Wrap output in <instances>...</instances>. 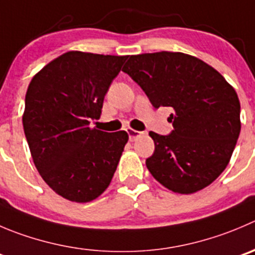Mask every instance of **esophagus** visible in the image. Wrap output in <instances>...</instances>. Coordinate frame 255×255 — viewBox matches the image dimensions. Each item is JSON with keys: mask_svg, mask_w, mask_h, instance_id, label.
I'll return each instance as SVG.
<instances>
[{"mask_svg": "<svg viewBox=\"0 0 255 255\" xmlns=\"http://www.w3.org/2000/svg\"><path fill=\"white\" fill-rule=\"evenodd\" d=\"M126 131H128V135H129V139L131 140H135L136 139L137 136H140V135L142 134V132H140V131H137V130H134V129H128L126 130Z\"/></svg>", "mask_w": 255, "mask_h": 255, "instance_id": "obj_1", "label": "esophagus"}]
</instances>
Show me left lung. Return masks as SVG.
I'll return each mask as SVG.
<instances>
[{
    "label": "left lung",
    "mask_w": 255,
    "mask_h": 255,
    "mask_svg": "<svg viewBox=\"0 0 255 255\" xmlns=\"http://www.w3.org/2000/svg\"><path fill=\"white\" fill-rule=\"evenodd\" d=\"M123 71L142 89L155 109H173L169 135L150 131L151 175L179 194L210 185L227 168L241 132V103L215 69L181 52L129 57Z\"/></svg>",
    "instance_id": "8db88e82"
}]
</instances>
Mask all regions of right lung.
Segmentation results:
<instances>
[{
	"label": "right lung",
	"instance_id": "right-lung-1",
	"mask_svg": "<svg viewBox=\"0 0 255 255\" xmlns=\"http://www.w3.org/2000/svg\"><path fill=\"white\" fill-rule=\"evenodd\" d=\"M128 56L69 51L28 85L22 116L33 162L45 183L70 202L106 190L129 140L126 131L90 128Z\"/></svg>",
	"mask_w": 255,
	"mask_h": 255
}]
</instances>
